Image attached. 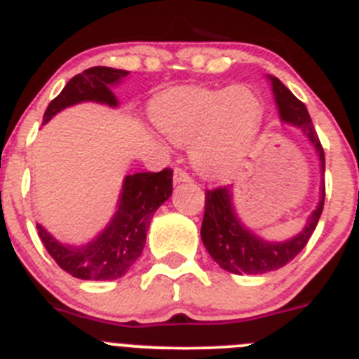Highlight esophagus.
<instances>
[{
  "mask_svg": "<svg viewBox=\"0 0 359 359\" xmlns=\"http://www.w3.org/2000/svg\"><path fill=\"white\" fill-rule=\"evenodd\" d=\"M172 180H174V183H190L192 182V177H190V174L189 172H185V170L183 169H176L174 170V176H172Z\"/></svg>",
  "mask_w": 359,
  "mask_h": 359,
  "instance_id": "1",
  "label": "esophagus"
}]
</instances>
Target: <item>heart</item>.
Listing matches in <instances>:
<instances>
[{"label":"heart","instance_id":"1","mask_svg":"<svg viewBox=\"0 0 359 359\" xmlns=\"http://www.w3.org/2000/svg\"><path fill=\"white\" fill-rule=\"evenodd\" d=\"M154 126L205 176L224 177L244 162L263 124V103L255 88L177 87L162 92L149 107Z\"/></svg>","mask_w":359,"mask_h":359}]
</instances>
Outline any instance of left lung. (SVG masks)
I'll return each instance as SVG.
<instances>
[{
	"label": "left lung",
	"mask_w": 359,
	"mask_h": 359,
	"mask_svg": "<svg viewBox=\"0 0 359 359\" xmlns=\"http://www.w3.org/2000/svg\"><path fill=\"white\" fill-rule=\"evenodd\" d=\"M269 81H271L272 92H274L279 117L283 123L294 124L306 135L308 140L313 144L315 151H317L318 160H320V170L324 174V149H322L306 107L278 78L269 76ZM324 197L325 185L322 183L320 201L313 213L308 217V222L302 231L292 238L283 240V242H271V240H263L255 231L245 228V224H242V220L238 219L235 206H233L231 187L206 190L205 217H203L201 226L203 244L210 256L219 263V267L233 272V274H265V272L278 271V269L285 267L288 262H292L308 244V240L317 228L318 219L322 215Z\"/></svg>",
	"instance_id": "obj_1"
}]
</instances>
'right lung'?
Returning a JSON list of instances; mask_svg holds the SVG:
<instances>
[{
    "instance_id": "right-lung-1",
    "label": "right lung",
    "mask_w": 359,
    "mask_h": 359,
    "mask_svg": "<svg viewBox=\"0 0 359 359\" xmlns=\"http://www.w3.org/2000/svg\"><path fill=\"white\" fill-rule=\"evenodd\" d=\"M130 72L114 67H90L69 80L44 111V124L64 108L72 104L94 103L117 107L119 101L111 87ZM172 194V170L128 174L123 182L117 210L103 231L85 245H69L49 235L37 224L39 236L58 267L78 279L108 281L123 278L146 245L151 217Z\"/></svg>"
}]
</instances>
